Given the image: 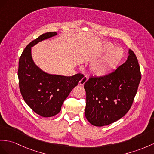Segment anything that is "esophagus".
<instances>
[{
  "label": "esophagus",
  "instance_id": "1",
  "mask_svg": "<svg viewBox=\"0 0 154 154\" xmlns=\"http://www.w3.org/2000/svg\"><path fill=\"white\" fill-rule=\"evenodd\" d=\"M87 80H88V78L87 77H84L83 78H82V79L79 82V84L80 85H83L86 82H87Z\"/></svg>",
  "mask_w": 154,
  "mask_h": 154
}]
</instances>
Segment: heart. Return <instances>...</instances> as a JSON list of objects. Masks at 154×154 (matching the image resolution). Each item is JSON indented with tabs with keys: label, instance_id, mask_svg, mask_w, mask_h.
Instances as JSON below:
<instances>
[{
	"label": "heart",
	"instance_id": "heart-1",
	"mask_svg": "<svg viewBox=\"0 0 154 154\" xmlns=\"http://www.w3.org/2000/svg\"><path fill=\"white\" fill-rule=\"evenodd\" d=\"M112 44H108L106 51L112 48ZM123 56V51L121 48H115L111 51L105 57L94 63L91 66V72L97 76H103L112 72L121 61Z\"/></svg>",
	"mask_w": 154,
	"mask_h": 154
}]
</instances>
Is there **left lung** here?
I'll return each instance as SVG.
<instances>
[{
  "label": "left lung",
  "mask_w": 154,
  "mask_h": 154,
  "mask_svg": "<svg viewBox=\"0 0 154 154\" xmlns=\"http://www.w3.org/2000/svg\"><path fill=\"white\" fill-rule=\"evenodd\" d=\"M127 61L103 76L90 77L84 84L85 116L95 126H104L124 116L132 106L141 80L136 55L130 50Z\"/></svg>",
  "instance_id": "1"
}]
</instances>
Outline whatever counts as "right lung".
Returning a JSON list of instances; mask_svg holds the SVG:
<instances>
[{
    "mask_svg": "<svg viewBox=\"0 0 154 154\" xmlns=\"http://www.w3.org/2000/svg\"><path fill=\"white\" fill-rule=\"evenodd\" d=\"M56 35L55 32L42 34L26 46L19 59L17 75L21 96L35 113L45 118L61 111L64 100L84 77L82 74L72 76L49 74L34 63L31 47Z\"/></svg>",
    "mask_w": 154,
    "mask_h": 154,
    "instance_id": "1",
    "label": "right lung"
}]
</instances>
